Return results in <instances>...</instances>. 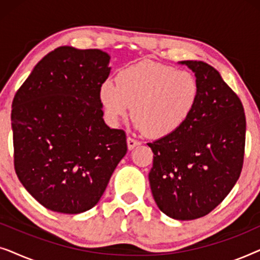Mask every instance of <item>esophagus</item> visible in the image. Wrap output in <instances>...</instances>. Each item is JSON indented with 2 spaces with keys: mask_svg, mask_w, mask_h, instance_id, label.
<instances>
[{
  "mask_svg": "<svg viewBox=\"0 0 260 260\" xmlns=\"http://www.w3.org/2000/svg\"><path fill=\"white\" fill-rule=\"evenodd\" d=\"M126 143H127V148H129V150H133L135 147H137V145L141 144V142L135 140V138H133V137H127Z\"/></svg>",
  "mask_w": 260,
  "mask_h": 260,
  "instance_id": "obj_1",
  "label": "esophagus"
}]
</instances>
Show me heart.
Wrapping results in <instances>:
<instances>
[{
  "label": "heart",
  "instance_id": "1",
  "mask_svg": "<svg viewBox=\"0 0 260 260\" xmlns=\"http://www.w3.org/2000/svg\"><path fill=\"white\" fill-rule=\"evenodd\" d=\"M200 86L189 71L142 60L124 66L113 80L99 87V99L112 124L127 117L133 106L136 126L151 137H167L181 129L193 113Z\"/></svg>",
  "mask_w": 260,
  "mask_h": 260
}]
</instances>
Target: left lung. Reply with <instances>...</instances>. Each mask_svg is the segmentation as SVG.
<instances>
[{
    "instance_id": "left-lung-1",
    "label": "left lung",
    "mask_w": 260,
    "mask_h": 260,
    "mask_svg": "<svg viewBox=\"0 0 260 260\" xmlns=\"http://www.w3.org/2000/svg\"><path fill=\"white\" fill-rule=\"evenodd\" d=\"M200 93L186 124L148 143L154 152L149 181L158 208L176 220L207 215L225 199L244 165L246 117L236 92L204 61H182Z\"/></svg>"
}]
</instances>
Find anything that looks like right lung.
Returning a JSON list of instances; mask_svg holds the SVG:
<instances>
[{"mask_svg":"<svg viewBox=\"0 0 260 260\" xmlns=\"http://www.w3.org/2000/svg\"><path fill=\"white\" fill-rule=\"evenodd\" d=\"M109 60L101 49L61 46L38 62L13 99L15 173L53 212L94 207L126 154L125 131L103 119L99 87Z\"/></svg>","mask_w":260,"mask_h":260,"instance_id":"right-lung-1","label":"right lung"}]
</instances>
